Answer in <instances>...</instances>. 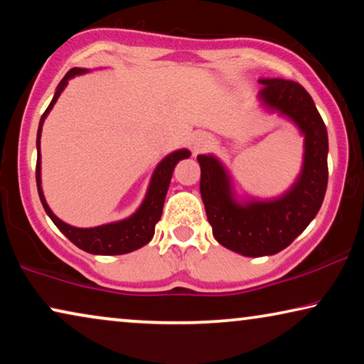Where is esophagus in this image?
<instances>
[{
	"mask_svg": "<svg viewBox=\"0 0 364 364\" xmlns=\"http://www.w3.org/2000/svg\"><path fill=\"white\" fill-rule=\"evenodd\" d=\"M212 144H213V139L208 132H198L192 139V147H193V152H196V154H200L203 151H207V149L210 147Z\"/></svg>",
	"mask_w": 364,
	"mask_h": 364,
	"instance_id": "1",
	"label": "esophagus"
}]
</instances>
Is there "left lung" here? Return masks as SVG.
I'll use <instances>...</instances> for the list:
<instances>
[{
  "mask_svg": "<svg viewBox=\"0 0 364 364\" xmlns=\"http://www.w3.org/2000/svg\"><path fill=\"white\" fill-rule=\"evenodd\" d=\"M260 99L285 114L305 134V164L290 192L272 202H233L228 177L212 156H197L200 196L213 237L245 257L273 255L287 248L320 210L328 186V132L306 89L291 79H260Z\"/></svg>",
  "mask_w": 364,
  "mask_h": 364,
  "instance_id": "1",
  "label": "left lung"
}]
</instances>
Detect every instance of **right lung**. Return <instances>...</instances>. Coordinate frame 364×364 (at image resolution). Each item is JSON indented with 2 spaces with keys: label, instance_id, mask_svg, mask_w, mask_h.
<instances>
[{
  "label": "right lung",
  "instance_id": "right-lung-1",
  "mask_svg": "<svg viewBox=\"0 0 364 364\" xmlns=\"http://www.w3.org/2000/svg\"><path fill=\"white\" fill-rule=\"evenodd\" d=\"M82 73H86V69L73 68L71 71H68L66 76L63 77V81L59 82L58 91L54 94L51 104H49L48 109L41 116V121H39L38 161H36L38 192H39V198H41L44 210H46L48 215L51 217L54 225H56L59 230H61L64 235L74 243V245L87 253H94V255H122V253L134 252L151 242V238L154 237V230H156V223L161 220L164 200H166V193H167L168 183H171L173 167L177 166L178 161H182V159H187L191 156V152L186 151V149H182V151L172 152L171 156H167L161 164H159L156 172H154L152 176L151 187H149L147 196L144 198L141 208H139L132 217L126 218V220L107 223V225L94 227V228L71 227L68 225V223H64L63 220H59V218L51 212V208L48 207V203L44 200V196H43L39 139H41V127H43L44 119H46L48 112L51 111L54 102L58 101L59 94H61L63 89L66 87L68 79H71L73 76H76V74H82Z\"/></svg>",
  "mask_w": 364,
  "mask_h": 364
}]
</instances>
